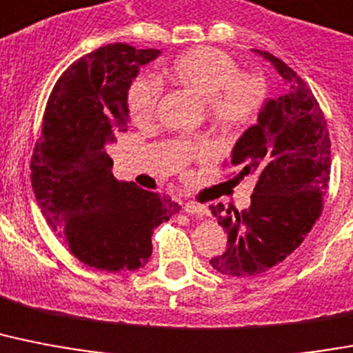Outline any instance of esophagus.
I'll return each mask as SVG.
<instances>
[{
	"instance_id": "34e87169",
	"label": "esophagus",
	"mask_w": 353,
	"mask_h": 353,
	"mask_svg": "<svg viewBox=\"0 0 353 353\" xmlns=\"http://www.w3.org/2000/svg\"><path fill=\"white\" fill-rule=\"evenodd\" d=\"M183 210H185L186 214H197V216H206V214H208V208L199 205V203H185V205H183Z\"/></svg>"
}]
</instances>
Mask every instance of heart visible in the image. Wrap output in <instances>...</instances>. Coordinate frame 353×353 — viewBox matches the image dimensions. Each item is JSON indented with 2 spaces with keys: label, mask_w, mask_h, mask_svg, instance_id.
I'll list each match as a JSON object with an SVG mask.
<instances>
[{
  "label": "heart",
  "mask_w": 353,
  "mask_h": 353,
  "mask_svg": "<svg viewBox=\"0 0 353 353\" xmlns=\"http://www.w3.org/2000/svg\"><path fill=\"white\" fill-rule=\"evenodd\" d=\"M172 81L206 101L212 121L225 130L246 127L257 116L265 99V83L257 74L237 72L236 61L228 54L210 47L186 50L176 57L167 70ZM159 85L150 77H139L127 94L132 121L147 125L156 117ZM186 145L185 150H190Z\"/></svg>",
  "instance_id": "heart-1"
}]
</instances>
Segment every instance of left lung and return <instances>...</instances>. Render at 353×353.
I'll use <instances>...</instances> for the list:
<instances>
[{"instance_id":"1","label":"left lung","mask_w":353,"mask_h":353,"mask_svg":"<svg viewBox=\"0 0 353 353\" xmlns=\"http://www.w3.org/2000/svg\"><path fill=\"white\" fill-rule=\"evenodd\" d=\"M276 67L286 90L263 105L257 123L243 134L230 163L239 179L256 177L246 210L212 205L228 234L226 250L212 257L226 276H256L285 261L305 241L323 212L330 181V136L316 96L279 57L257 50Z\"/></svg>"}]
</instances>
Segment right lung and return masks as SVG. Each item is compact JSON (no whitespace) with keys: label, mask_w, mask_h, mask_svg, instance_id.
Returning a JSON list of instances; mask_svg holds the SVG:
<instances>
[{"label":"right lung","mask_w":353,"mask_h":353,"mask_svg":"<svg viewBox=\"0 0 353 353\" xmlns=\"http://www.w3.org/2000/svg\"><path fill=\"white\" fill-rule=\"evenodd\" d=\"M156 48L114 43L79 57L54 85L30 159L36 201L72 256L97 270H137L152 254V232L181 206L117 181L105 147L127 132V94Z\"/></svg>","instance_id":"right-lung-1"}]
</instances>
